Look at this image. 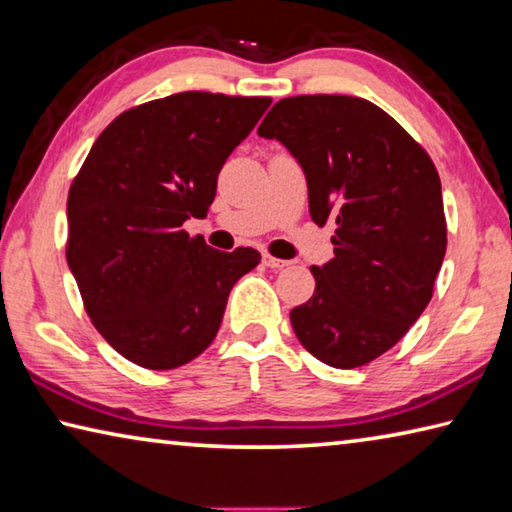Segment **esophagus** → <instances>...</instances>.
<instances>
[{"mask_svg":"<svg viewBox=\"0 0 512 512\" xmlns=\"http://www.w3.org/2000/svg\"><path fill=\"white\" fill-rule=\"evenodd\" d=\"M263 263L270 267V270H283V267L288 265V261H281V258H274L270 254H263Z\"/></svg>","mask_w":512,"mask_h":512,"instance_id":"34e87169","label":"esophagus"}]
</instances>
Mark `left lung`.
<instances>
[{
    "label": "left lung",
    "mask_w": 512,
    "mask_h": 512,
    "mask_svg": "<svg viewBox=\"0 0 512 512\" xmlns=\"http://www.w3.org/2000/svg\"><path fill=\"white\" fill-rule=\"evenodd\" d=\"M299 161L310 215L335 224V256L312 267V299L290 312L297 339L335 369L396 346L423 315L447 229L441 179L427 152L364 98L292 96L258 128Z\"/></svg>",
    "instance_id": "1"
}]
</instances>
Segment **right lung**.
I'll return each mask as SVG.
<instances>
[{"instance_id":"right-lung-1","label":"right lung","mask_w":512,"mask_h":512,"mask_svg":"<svg viewBox=\"0 0 512 512\" xmlns=\"http://www.w3.org/2000/svg\"><path fill=\"white\" fill-rule=\"evenodd\" d=\"M272 98L182 92L107 125L69 188L67 263L87 315L114 351L177 369L218 335L233 285L261 263L251 247L188 238L224 161Z\"/></svg>"}]
</instances>
